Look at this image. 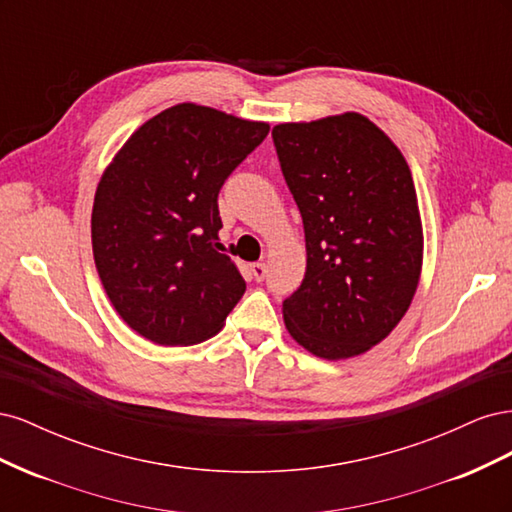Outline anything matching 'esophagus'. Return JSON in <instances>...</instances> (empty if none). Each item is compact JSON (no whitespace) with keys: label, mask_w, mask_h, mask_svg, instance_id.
<instances>
[{"label":"esophagus","mask_w":512,"mask_h":512,"mask_svg":"<svg viewBox=\"0 0 512 512\" xmlns=\"http://www.w3.org/2000/svg\"><path fill=\"white\" fill-rule=\"evenodd\" d=\"M250 271H252L256 282H262L267 277V265H265V262H254V265H250Z\"/></svg>","instance_id":"obj_1"}]
</instances>
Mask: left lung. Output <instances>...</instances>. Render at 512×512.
I'll use <instances>...</instances> for the list:
<instances>
[{
  "label": "left lung",
  "mask_w": 512,
  "mask_h": 512,
  "mask_svg": "<svg viewBox=\"0 0 512 512\" xmlns=\"http://www.w3.org/2000/svg\"><path fill=\"white\" fill-rule=\"evenodd\" d=\"M271 134L307 250L303 282L282 305L286 329L320 359L359 356L389 337L421 280L410 166L359 113L280 123Z\"/></svg>",
  "instance_id": "8db88e82"
}]
</instances>
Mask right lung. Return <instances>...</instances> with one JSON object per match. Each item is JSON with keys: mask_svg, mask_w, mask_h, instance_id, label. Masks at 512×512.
Returning a JSON list of instances; mask_svg holds the SVG:
<instances>
[{"mask_svg": "<svg viewBox=\"0 0 512 512\" xmlns=\"http://www.w3.org/2000/svg\"><path fill=\"white\" fill-rule=\"evenodd\" d=\"M269 123L183 102L138 128L98 183L91 245L100 282L132 331L200 344L245 292L224 254L218 194Z\"/></svg>", "mask_w": 512, "mask_h": 512, "instance_id": "1", "label": "right lung"}]
</instances>
